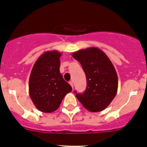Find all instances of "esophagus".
<instances>
[{
  "label": "esophagus",
  "mask_w": 147,
  "mask_h": 147,
  "mask_svg": "<svg viewBox=\"0 0 147 147\" xmlns=\"http://www.w3.org/2000/svg\"><path fill=\"white\" fill-rule=\"evenodd\" d=\"M69 84H70V85L72 86V89H73V88H74V84H73V82H72V81H70V82H69Z\"/></svg>",
  "instance_id": "34e87169"
}]
</instances>
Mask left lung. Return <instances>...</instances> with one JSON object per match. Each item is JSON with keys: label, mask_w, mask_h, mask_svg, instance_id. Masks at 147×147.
<instances>
[{"label": "left lung", "mask_w": 147, "mask_h": 147, "mask_svg": "<svg viewBox=\"0 0 147 147\" xmlns=\"http://www.w3.org/2000/svg\"><path fill=\"white\" fill-rule=\"evenodd\" d=\"M72 55L80 63L87 78V88L82 94L77 93V98L90 112L104 110L117 92L118 78L113 64L97 47L80 50Z\"/></svg>", "instance_id": "left-lung-1"}]
</instances>
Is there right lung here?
<instances>
[{
	"instance_id": "right-lung-1",
	"label": "right lung",
	"mask_w": 147,
	"mask_h": 147,
	"mask_svg": "<svg viewBox=\"0 0 147 147\" xmlns=\"http://www.w3.org/2000/svg\"><path fill=\"white\" fill-rule=\"evenodd\" d=\"M62 53L46 51L33 65L29 79V94L40 112L50 113L58 109L63 98L72 90L60 72Z\"/></svg>"
}]
</instances>
